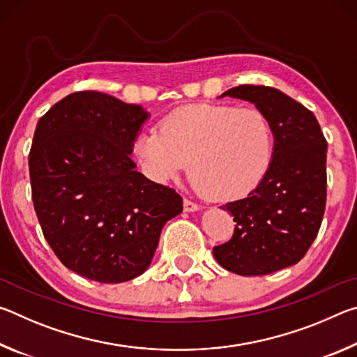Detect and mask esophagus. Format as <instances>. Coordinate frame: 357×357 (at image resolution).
<instances>
[{"instance_id":"1","label":"esophagus","mask_w":357,"mask_h":357,"mask_svg":"<svg viewBox=\"0 0 357 357\" xmlns=\"http://www.w3.org/2000/svg\"><path fill=\"white\" fill-rule=\"evenodd\" d=\"M200 209V206H198L197 203H193L190 200H187V198H184V211L185 213H195V211Z\"/></svg>"}]
</instances>
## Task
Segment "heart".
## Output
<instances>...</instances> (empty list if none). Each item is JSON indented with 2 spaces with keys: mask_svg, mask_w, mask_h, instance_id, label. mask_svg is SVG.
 Here are the masks:
<instances>
[{
  "mask_svg": "<svg viewBox=\"0 0 357 357\" xmlns=\"http://www.w3.org/2000/svg\"><path fill=\"white\" fill-rule=\"evenodd\" d=\"M134 153L151 178L174 179L190 164L195 189L217 202L249 195L268 174L274 132L258 108L192 105L137 138Z\"/></svg>",
  "mask_w": 357,
  "mask_h": 357,
  "instance_id": "1",
  "label": "heart"
}]
</instances>
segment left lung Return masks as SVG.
Returning a JSON list of instances; mask_svg holds the SVG:
<instances>
[{
	"mask_svg": "<svg viewBox=\"0 0 357 357\" xmlns=\"http://www.w3.org/2000/svg\"><path fill=\"white\" fill-rule=\"evenodd\" d=\"M225 96L249 100L268 116L274 157L255 190L220 206L231 213L236 227L213 253L229 273L273 274L301 261L321 227L328 142L315 114L279 89L241 84L220 98Z\"/></svg>",
	"mask_w": 357,
	"mask_h": 357,
	"instance_id": "obj_1",
	"label": "left lung"
}]
</instances>
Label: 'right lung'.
Segmentation results:
<instances>
[{
	"instance_id": "1",
	"label": "right lung",
	"mask_w": 357,
	"mask_h": 357,
	"mask_svg": "<svg viewBox=\"0 0 357 357\" xmlns=\"http://www.w3.org/2000/svg\"><path fill=\"white\" fill-rule=\"evenodd\" d=\"M149 113L98 91L56 102L29 151L33 203L48 245L66 268L100 283L146 271L183 198L135 170L134 142Z\"/></svg>"
}]
</instances>
